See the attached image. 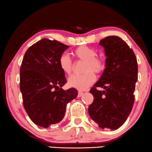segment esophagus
Masks as SVG:
<instances>
[{"mask_svg":"<svg viewBox=\"0 0 152 152\" xmlns=\"http://www.w3.org/2000/svg\"><path fill=\"white\" fill-rule=\"evenodd\" d=\"M83 94H84V92H83V91H79V93H78V96H81Z\"/></svg>","mask_w":152,"mask_h":152,"instance_id":"obj_1","label":"esophagus"}]
</instances>
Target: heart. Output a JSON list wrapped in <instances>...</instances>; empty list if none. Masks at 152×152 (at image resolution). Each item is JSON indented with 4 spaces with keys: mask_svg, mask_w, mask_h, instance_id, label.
Returning <instances> with one entry per match:
<instances>
[{
    "mask_svg": "<svg viewBox=\"0 0 152 152\" xmlns=\"http://www.w3.org/2000/svg\"><path fill=\"white\" fill-rule=\"evenodd\" d=\"M76 57L79 61H84L81 75H73L68 80V86L79 90H85L89 88L96 80L95 73H101L105 68V62L102 57L96 56V51L86 45L78 47L74 50ZM58 64L63 72L71 74L73 63L67 53H63L58 59Z\"/></svg>",
    "mask_w": 152,
    "mask_h": 152,
    "instance_id": "1",
    "label": "heart"
}]
</instances>
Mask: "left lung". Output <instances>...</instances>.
Instances as JSON below:
<instances>
[{
  "label": "left lung",
  "mask_w": 152,
  "mask_h": 152,
  "mask_svg": "<svg viewBox=\"0 0 152 152\" xmlns=\"http://www.w3.org/2000/svg\"><path fill=\"white\" fill-rule=\"evenodd\" d=\"M99 45L105 53V68L90 89L94 101L89 107L90 118L101 128L116 130L125 123L134 103L138 64L133 50L121 38L109 36ZM103 88V91L97 90Z\"/></svg>",
  "instance_id": "left-lung-1"
}]
</instances>
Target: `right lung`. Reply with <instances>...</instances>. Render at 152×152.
I'll list each match as a JSON object with an SVG mask.
<instances>
[{
	"label": "right lung",
	"instance_id": "add662e5",
	"mask_svg": "<svg viewBox=\"0 0 152 152\" xmlns=\"http://www.w3.org/2000/svg\"><path fill=\"white\" fill-rule=\"evenodd\" d=\"M69 46L56 40L41 39L25 53L20 68L23 104L32 122L43 128L61 122L66 105L77 96L74 88L63 90L67 82L58 59Z\"/></svg>",
	"mask_w": 152,
	"mask_h": 152
}]
</instances>
